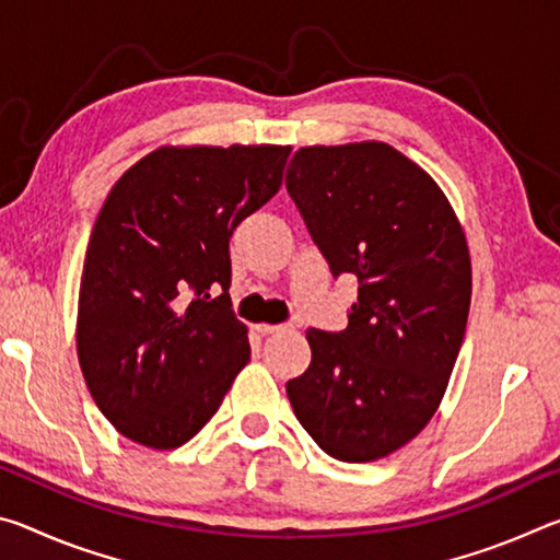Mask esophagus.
<instances>
[{"mask_svg":"<svg viewBox=\"0 0 560 560\" xmlns=\"http://www.w3.org/2000/svg\"><path fill=\"white\" fill-rule=\"evenodd\" d=\"M257 330H259L261 336H269V334H283V330H289V326L287 324H277V326H273V324H259Z\"/></svg>","mask_w":560,"mask_h":560,"instance_id":"obj_1","label":"esophagus"}]
</instances>
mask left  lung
Listing matches in <instances>:
<instances>
[{
	"label": "left lung",
	"mask_w": 560,
	"mask_h": 560,
	"mask_svg": "<svg viewBox=\"0 0 560 560\" xmlns=\"http://www.w3.org/2000/svg\"><path fill=\"white\" fill-rule=\"evenodd\" d=\"M287 189L330 273H355L338 334L308 328L293 412L340 462H373L424 430L447 390L471 301L462 224L438 183L387 143L301 148Z\"/></svg>",
	"instance_id": "left-lung-1"
}]
</instances>
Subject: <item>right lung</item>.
Listing matches in <instances>:
<instances>
[{
  "label": "right lung",
  "instance_id": "add662e5",
  "mask_svg": "<svg viewBox=\"0 0 560 560\" xmlns=\"http://www.w3.org/2000/svg\"><path fill=\"white\" fill-rule=\"evenodd\" d=\"M289 145L158 148L93 224L75 348L122 438L175 450L220 410L249 360L230 299V236L279 192Z\"/></svg>",
  "mask_w": 560,
  "mask_h": 560
}]
</instances>
